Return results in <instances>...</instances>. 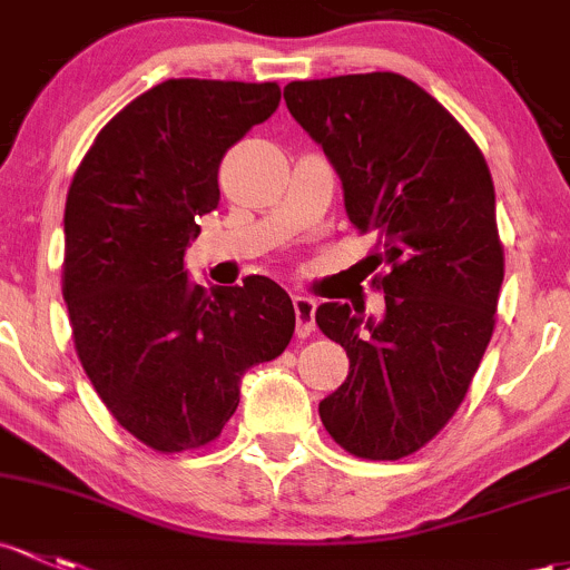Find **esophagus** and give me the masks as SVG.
<instances>
[{
    "mask_svg": "<svg viewBox=\"0 0 570 570\" xmlns=\"http://www.w3.org/2000/svg\"><path fill=\"white\" fill-rule=\"evenodd\" d=\"M292 305H295V316H297V335L305 338V335L314 333V308H316V303L311 301L308 295H295V297H292Z\"/></svg>",
    "mask_w": 570,
    "mask_h": 570,
    "instance_id": "obj_1",
    "label": "esophagus"
}]
</instances>
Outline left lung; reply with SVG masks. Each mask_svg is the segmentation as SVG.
Segmentation results:
<instances>
[{
	"instance_id": "left-lung-1",
	"label": "left lung",
	"mask_w": 570,
	"mask_h": 570,
	"mask_svg": "<svg viewBox=\"0 0 570 570\" xmlns=\"http://www.w3.org/2000/svg\"><path fill=\"white\" fill-rule=\"evenodd\" d=\"M286 109L322 147L344 209L376 237L385 311L322 303L320 331L350 374L320 401L341 448L410 456L436 434L481 365L502 284L494 183L481 149L426 89L399 73L292 81Z\"/></svg>"
}]
</instances>
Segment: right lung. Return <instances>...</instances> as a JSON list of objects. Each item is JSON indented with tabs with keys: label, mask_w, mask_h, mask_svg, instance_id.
<instances>
[{
	"label": "right lung",
	"mask_w": 570,
	"mask_h": 570,
	"mask_svg": "<svg viewBox=\"0 0 570 570\" xmlns=\"http://www.w3.org/2000/svg\"><path fill=\"white\" fill-rule=\"evenodd\" d=\"M273 81L169 79L98 134L65 205V284L76 352L104 404L160 453L207 445L250 365L278 357L295 305L275 281L190 284L196 218L218 207L226 149L278 109Z\"/></svg>",
	"instance_id": "1"
}]
</instances>
